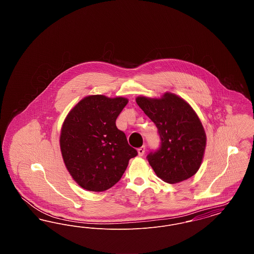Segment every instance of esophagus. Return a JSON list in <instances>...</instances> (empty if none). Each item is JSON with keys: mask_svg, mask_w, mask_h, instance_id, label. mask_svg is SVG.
I'll list each match as a JSON object with an SVG mask.
<instances>
[{"mask_svg": "<svg viewBox=\"0 0 254 254\" xmlns=\"http://www.w3.org/2000/svg\"><path fill=\"white\" fill-rule=\"evenodd\" d=\"M145 145H142L141 147H139L138 148V154H139V156H143L144 154H145Z\"/></svg>", "mask_w": 254, "mask_h": 254, "instance_id": "34e87169", "label": "esophagus"}]
</instances>
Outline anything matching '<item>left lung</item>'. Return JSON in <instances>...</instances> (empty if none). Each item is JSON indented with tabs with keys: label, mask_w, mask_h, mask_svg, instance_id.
<instances>
[{
	"label": "left lung",
	"mask_w": 254,
	"mask_h": 254,
	"mask_svg": "<svg viewBox=\"0 0 254 254\" xmlns=\"http://www.w3.org/2000/svg\"><path fill=\"white\" fill-rule=\"evenodd\" d=\"M136 102L157 127L160 146L146 159L158 177L175 184L193 176L201 166L206 141L193 109L172 93L162 99L138 97Z\"/></svg>",
	"instance_id": "left-lung-1"
}]
</instances>
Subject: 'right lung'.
Here are the masks:
<instances>
[{"label": "right lung", "mask_w": 254, "mask_h": 254, "mask_svg": "<svg viewBox=\"0 0 254 254\" xmlns=\"http://www.w3.org/2000/svg\"><path fill=\"white\" fill-rule=\"evenodd\" d=\"M127 100L103 95L85 97L68 113L61 131L65 167L83 189L104 191L113 187L138 152L128 145L116 119Z\"/></svg>", "instance_id": "1"}]
</instances>
